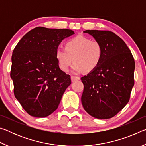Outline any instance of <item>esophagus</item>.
I'll return each instance as SVG.
<instances>
[{
  "instance_id": "34e87169",
  "label": "esophagus",
  "mask_w": 146,
  "mask_h": 146,
  "mask_svg": "<svg viewBox=\"0 0 146 146\" xmlns=\"http://www.w3.org/2000/svg\"><path fill=\"white\" fill-rule=\"evenodd\" d=\"M71 79L72 82H75L76 80H80V77H79V76H71Z\"/></svg>"
}]
</instances>
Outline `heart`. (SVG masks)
<instances>
[{
	"instance_id": "heart-1",
	"label": "heart",
	"mask_w": 146,
	"mask_h": 146,
	"mask_svg": "<svg viewBox=\"0 0 146 146\" xmlns=\"http://www.w3.org/2000/svg\"><path fill=\"white\" fill-rule=\"evenodd\" d=\"M103 55L101 44L82 35H77L66 42L65 48L58 47L55 57L62 70L68 71L73 62L74 72H91L99 65Z\"/></svg>"
}]
</instances>
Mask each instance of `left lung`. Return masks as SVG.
<instances>
[{
  "mask_svg": "<svg viewBox=\"0 0 146 146\" xmlns=\"http://www.w3.org/2000/svg\"><path fill=\"white\" fill-rule=\"evenodd\" d=\"M101 44L102 60L98 67L81 78L83 108L98 119L112 118L129 102L134 86L135 63L122 38L106 30H86Z\"/></svg>",
  "mask_w": 146,
  "mask_h": 146,
  "instance_id": "obj_1",
  "label": "left lung"
}]
</instances>
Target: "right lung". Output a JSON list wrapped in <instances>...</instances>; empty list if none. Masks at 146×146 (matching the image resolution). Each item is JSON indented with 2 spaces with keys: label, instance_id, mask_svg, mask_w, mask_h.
I'll list each match as a JSON object with an SVG mask.
<instances>
[{
  "label": "right lung",
  "instance_id": "1",
  "mask_svg": "<svg viewBox=\"0 0 146 146\" xmlns=\"http://www.w3.org/2000/svg\"><path fill=\"white\" fill-rule=\"evenodd\" d=\"M68 29L36 27L13 49L10 76L15 97L32 117H48L58 108L71 77L59 68L55 51L62 40L74 34Z\"/></svg>",
  "mask_w": 146,
  "mask_h": 146
}]
</instances>
